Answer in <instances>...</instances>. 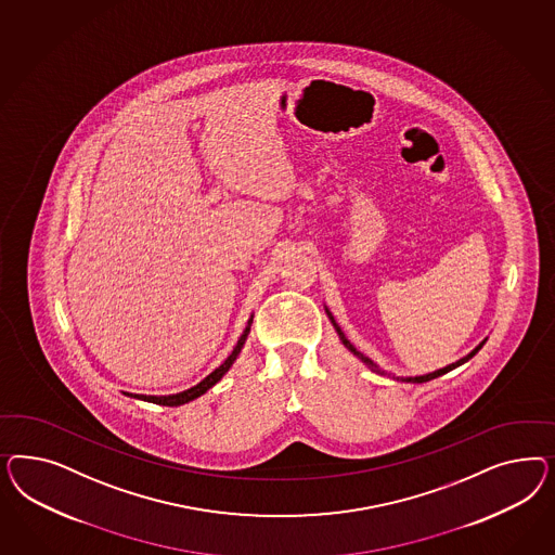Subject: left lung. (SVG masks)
Instances as JSON below:
<instances>
[{"instance_id":"1","label":"left lung","mask_w":555,"mask_h":555,"mask_svg":"<svg viewBox=\"0 0 555 555\" xmlns=\"http://www.w3.org/2000/svg\"><path fill=\"white\" fill-rule=\"evenodd\" d=\"M325 311H327V309H325ZM327 318H330V320H332V323H334V327H336L337 336H339V339H341V341H344V346H346V348H348V350H350V352H352L353 356H358V358H360V360H362V362H364V364H369L370 369L374 370V372H380V374H385V370L378 369V366H376V364H374V362H372V360H370V358H366V356H364V353L358 352V350H356V348H353L352 344H350V339H348V337L344 336V332H341V330H339V325H337L336 320H334V315H332V313H330V311H327ZM482 346H485V341H482V344H480V346H476V348H474V350H472V352L468 353V356H464V358H462V360H457V362H454V364H450V366H446V369H439V370H436V372H431V374H423V376H409V378H403V380H406V383H427V380H434V378H437V376H441V374H446V372H450V370L457 369V366H460V364H464V362H468V360H470L472 356H476V352H478V350H480V348H482Z\"/></svg>"}]
</instances>
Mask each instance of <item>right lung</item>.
I'll return each mask as SVG.
<instances>
[{
	"label": "right lung",
	"instance_id": "1",
	"mask_svg": "<svg viewBox=\"0 0 555 555\" xmlns=\"http://www.w3.org/2000/svg\"><path fill=\"white\" fill-rule=\"evenodd\" d=\"M250 325H253V318L248 320V325H246V330H244V334L240 336L237 339V344H235L234 352L230 353L228 358H225V362L219 366V369L214 370L207 378H203L199 385H195L193 388H189V390H183V392H177V395H168V397H146V395H130V392H126L128 397H134V399H140V401H149V403L154 404H165V406H177V404H185L189 401H193V399H197V397H202L203 392H207L209 388L214 387L216 383L221 380V376L230 370V366L234 364L235 358H237V353L240 350L244 348V341H246V337L250 334Z\"/></svg>",
	"mask_w": 555,
	"mask_h": 555
}]
</instances>
